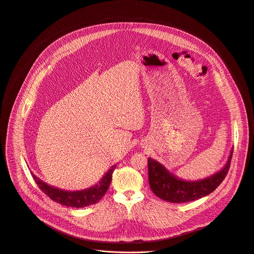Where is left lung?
I'll use <instances>...</instances> for the list:
<instances>
[{
	"mask_svg": "<svg viewBox=\"0 0 254 254\" xmlns=\"http://www.w3.org/2000/svg\"><path fill=\"white\" fill-rule=\"evenodd\" d=\"M233 150H231L225 166L214 175L196 181L182 180L170 173L162 164L152 158L148 159L149 184L153 192L163 200L170 202H187L201 198L213 192L225 179Z\"/></svg>",
	"mask_w": 254,
	"mask_h": 254,
	"instance_id": "left-lung-1",
	"label": "left lung"
}]
</instances>
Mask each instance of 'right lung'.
Segmentation results:
<instances>
[{
	"mask_svg": "<svg viewBox=\"0 0 254 254\" xmlns=\"http://www.w3.org/2000/svg\"><path fill=\"white\" fill-rule=\"evenodd\" d=\"M117 168V165H113L102 177V179L95 184L94 187H91L87 190H77V191H67L63 190L58 188H54L49 186L48 183L40 180L37 176L31 173L34 181L40 189L42 192L47 194L53 200L71 207H84L90 204H94L98 202L102 196L106 193L107 190L109 189L112 173L114 169Z\"/></svg>",
	"mask_w": 254,
	"mask_h": 254,
	"instance_id": "1",
	"label": "right lung"
}]
</instances>
